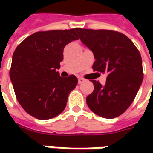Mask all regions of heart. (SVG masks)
Wrapping results in <instances>:
<instances>
[{"mask_svg": "<svg viewBox=\"0 0 153 153\" xmlns=\"http://www.w3.org/2000/svg\"><path fill=\"white\" fill-rule=\"evenodd\" d=\"M84 54H85V55H92L93 53H92L91 50H89V49H87V50L84 52Z\"/></svg>", "mask_w": 153, "mask_h": 153, "instance_id": "obj_1", "label": "heart"}]
</instances>
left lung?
<instances>
[{
	"label": "left lung",
	"mask_w": 153,
	"mask_h": 153,
	"mask_svg": "<svg viewBox=\"0 0 153 153\" xmlns=\"http://www.w3.org/2000/svg\"><path fill=\"white\" fill-rule=\"evenodd\" d=\"M75 40L71 30L40 31L28 36L15 49L10 79L18 101L28 114L46 120L65 110L77 78L58 70L64 48Z\"/></svg>",
	"instance_id": "obj_1"
}]
</instances>
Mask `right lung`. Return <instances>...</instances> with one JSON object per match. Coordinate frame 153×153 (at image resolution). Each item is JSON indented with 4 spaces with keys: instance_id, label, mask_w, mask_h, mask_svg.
I'll return each instance as SVG.
<instances>
[{
    "instance_id": "1",
    "label": "right lung",
    "mask_w": 153,
    "mask_h": 153,
    "mask_svg": "<svg viewBox=\"0 0 153 153\" xmlns=\"http://www.w3.org/2000/svg\"><path fill=\"white\" fill-rule=\"evenodd\" d=\"M83 43L94 53V71L107 74L104 86L95 81L87 104L98 116L117 117L129 107L141 85L140 52L130 39L114 30H89Z\"/></svg>"
}]
</instances>
